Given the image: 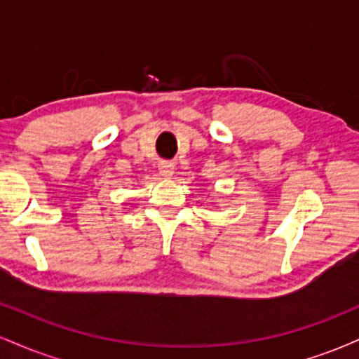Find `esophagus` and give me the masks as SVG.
Returning a JSON list of instances; mask_svg holds the SVG:
<instances>
[{"instance_id":"obj_1","label":"esophagus","mask_w":359,"mask_h":359,"mask_svg":"<svg viewBox=\"0 0 359 359\" xmlns=\"http://www.w3.org/2000/svg\"><path fill=\"white\" fill-rule=\"evenodd\" d=\"M158 170H160V175L165 177V179H170V177L175 174V163L168 162V160H163V162L158 163Z\"/></svg>"}]
</instances>
